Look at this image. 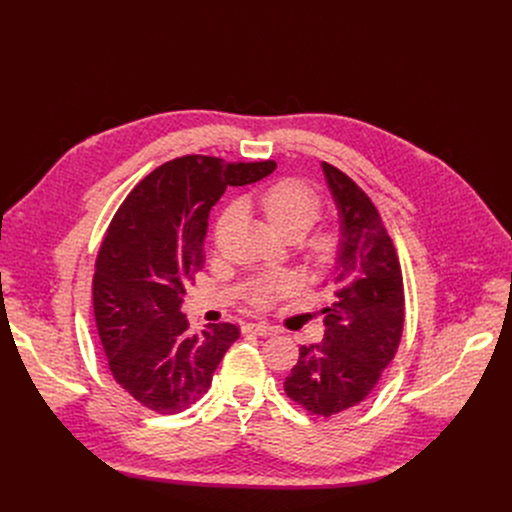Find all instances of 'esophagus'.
I'll return each instance as SVG.
<instances>
[{
	"label": "esophagus",
	"mask_w": 512,
	"mask_h": 512,
	"mask_svg": "<svg viewBox=\"0 0 512 512\" xmlns=\"http://www.w3.org/2000/svg\"><path fill=\"white\" fill-rule=\"evenodd\" d=\"M245 332H251V334H257V336H269L273 332L271 326H267L265 322H249L243 326Z\"/></svg>",
	"instance_id": "1"
}]
</instances>
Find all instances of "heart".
<instances>
[{
	"label": "heart",
	"mask_w": 512,
	"mask_h": 512,
	"mask_svg": "<svg viewBox=\"0 0 512 512\" xmlns=\"http://www.w3.org/2000/svg\"><path fill=\"white\" fill-rule=\"evenodd\" d=\"M249 202H255L269 225L275 229L277 235L289 237L296 235L302 237L308 233V229L316 223V218L322 212V198L320 194L308 186L306 182L298 178H283L277 180L257 194L247 198ZM237 216V204H231L223 210V214L218 216L216 221V241H221L229 225L235 221ZM340 249V235L334 231H324L316 235L310 243L312 257L316 261L328 263L336 257ZM296 281L289 275H275V277H263L257 279L253 289H251V302L259 308H265L273 304L277 298L287 296L294 291Z\"/></svg>",
	"instance_id": "b5f03b06"
}]
</instances>
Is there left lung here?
Returning <instances> with one entry per match:
<instances>
[{
    "instance_id": "8db88e82",
    "label": "left lung",
    "mask_w": 512,
    "mask_h": 512,
    "mask_svg": "<svg viewBox=\"0 0 512 512\" xmlns=\"http://www.w3.org/2000/svg\"><path fill=\"white\" fill-rule=\"evenodd\" d=\"M340 223L328 283L324 338L300 346L283 387L310 413L330 417L369 397L393 360L405 322L403 277L381 214L344 172L322 162Z\"/></svg>"
}]
</instances>
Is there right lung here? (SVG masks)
I'll return each instance as SVG.
<instances>
[{
	"label": "right lung",
	"mask_w": 512,
	"mask_h": 512,
	"mask_svg": "<svg viewBox=\"0 0 512 512\" xmlns=\"http://www.w3.org/2000/svg\"><path fill=\"white\" fill-rule=\"evenodd\" d=\"M275 168L271 160L176 158L115 212L95 265V322L113 379L145 409L174 415L196 403L239 338L229 322L190 334L180 308L204 267L210 208L227 186L253 184Z\"/></svg>",
	"instance_id": "obj_1"
}]
</instances>
